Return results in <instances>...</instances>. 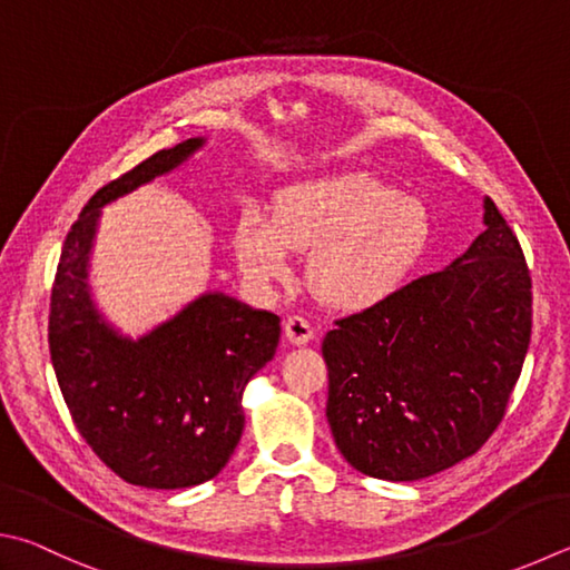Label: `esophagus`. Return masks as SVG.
Returning a JSON list of instances; mask_svg holds the SVG:
<instances>
[{
	"label": "esophagus",
	"instance_id": "1",
	"mask_svg": "<svg viewBox=\"0 0 570 570\" xmlns=\"http://www.w3.org/2000/svg\"><path fill=\"white\" fill-rule=\"evenodd\" d=\"M284 334H286L288 341H292L294 346H304V344H308V341H312L314 328H312V324H308L304 316H296L294 314V316H288L284 321Z\"/></svg>",
	"mask_w": 570,
	"mask_h": 570
}]
</instances>
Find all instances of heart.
<instances>
[{"mask_svg": "<svg viewBox=\"0 0 570 570\" xmlns=\"http://www.w3.org/2000/svg\"><path fill=\"white\" fill-rule=\"evenodd\" d=\"M431 239L416 196L371 174H336L286 186L272 219L246 212L234 226V254L256 284L292 272V252H314L308 282L321 302L344 312L384 304L406 282Z\"/></svg>", "mask_w": 570, "mask_h": 570, "instance_id": "1", "label": "heart"}]
</instances>
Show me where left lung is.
Listing matches in <instances>:
<instances>
[{"instance_id": "1", "label": "left lung", "mask_w": 570, "mask_h": 570, "mask_svg": "<svg viewBox=\"0 0 570 570\" xmlns=\"http://www.w3.org/2000/svg\"><path fill=\"white\" fill-rule=\"evenodd\" d=\"M485 232L443 272L336 318L324 344L326 419L356 471L419 481L473 456L505 416L531 341L519 236L483 202Z\"/></svg>"}]
</instances>
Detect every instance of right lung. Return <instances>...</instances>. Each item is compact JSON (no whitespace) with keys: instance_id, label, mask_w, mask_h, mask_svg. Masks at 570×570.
<instances>
[{"instance_id":"1","label":"right lung","mask_w":570,"mask_h":570,"mask_svg":"<svg viewBox=\"0 0 570 570\" xmlns=\"http://www.w3.org/2000/svg\"><path fill=\"white\" fill-rule=\"evenodd\" d=\"M202 147L186 139L101 186L71 224L51 286L49 354L75 426L119 479L144 489H189L224 469L244 431V389L282 336L276 314L224 294L199 296L137 341L91 304L87 266L101 206Z\"/></svg>"}]
</instances>
